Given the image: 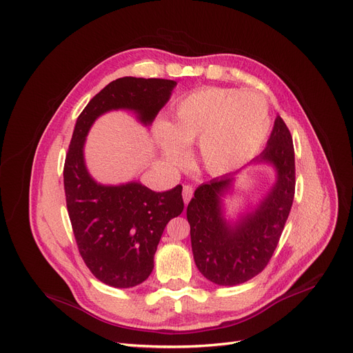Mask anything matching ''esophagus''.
Segmentation results:
<instances>
[{"label":"esophagus","mask_w":353,"mask_h":353,"mask_svg":"<svg viewBox=\"0 0 353 353\" xmlns=\"http://www.w3.org/2000/svg\"><path fill=\"white\" fill-rule=\"evenodd\" d=\"M193 192H194V189L190 186V184H186V186H183V200H184V203H188L190 201V199L193 197Z\"/></svg>","instance_id":"1"}]
</instances>
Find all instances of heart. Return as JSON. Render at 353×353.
Here are the masks:
<instances>
[{
	"label": "heart",
	"instance_id": "b5f03b06",
	"mask_svg": "<svg viewBox=\"0 0 353 353\" xmlns=\"http://www.w3.org/2000/svg\"><path fill=\"white\" fill-rule=\"evenodd\" d=\"M269 128L270 110L261 92L210 87L183 97L174 107L173 123H156V137L174 163L184 159V144L200 141L203 164L210 173L220 174L261 150Z\"/></svg>",
	"mask_w": 353,
	"mask_h": 353
}]
</instances>
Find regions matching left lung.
Here are the masks:
<instances>
[{"label":"left lung","mask_w":353,"mask_h":353,"mask_svg":"<svg viewBox=\"0 0 353 353\" xmlns=\"http://www.w3.org/2000/svg\"><path fill=\"white\" fill-rule=\"evenodd\" d=\"M250 164L272 165L276 180L257 205L236 220L226 219L223 199L233 190L240 170L203 183L188 206L194 263L206 279L220 286L245 283L266 268L292 209L294 150L281 116L265 150Z\"/></svg>","instance_id":"1"}]
</instances>
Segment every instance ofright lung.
Returning <instances> with one entry per match:
<instances>
[{"label": "right lung", "instance_id": "1", "mask_svg": "<svg viewBox=\"0 0 353 353\" xmlns=\"http://www.w3.org/2000/svg\"><path fill=\"white\" fill-rule=\"evenodd\" d=\"M176 84L163 79H117L90 100L74 127L64 164L67 210L84 263L108 286L133 288L150 276L165 225L183 212V188L179 184L160 193L136 180L117 186L97 183L85 165V137L111 110L133 111L143 125H150Z\"/></svg>", "mask_w": 353, "mask_h": 353}]
</instances>
